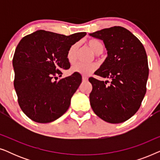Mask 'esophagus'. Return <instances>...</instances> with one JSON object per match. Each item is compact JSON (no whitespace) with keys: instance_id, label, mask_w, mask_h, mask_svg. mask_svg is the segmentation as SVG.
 Listing matches in <instances>:
<instances>
[{"instance_id":"34e87169","label":"esophagus","mask_w":160,"mask_h":160,"mask_svg":"<svg viewBox=\"0 0 160 160\" xmlns=\"http://www.w3.org/2000/svg\"><path fill=\"white\" fill-rule=\"evenodd\" d=\"M87 80H88V78H87V76H82V81H83V82H87Z\"/></svg>"}]
</instances>
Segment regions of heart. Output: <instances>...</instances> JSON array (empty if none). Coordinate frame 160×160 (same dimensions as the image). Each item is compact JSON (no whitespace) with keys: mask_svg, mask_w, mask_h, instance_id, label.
<instances>
[{"mask_svg":"<svg viewBox=\"0 0 160 160\" xmlns=\"http://www.w3.org/2000/svg\"><path fill=\"white\" fill-rule=\"evenodd\" d=\"M87 45L90 48L95 54H100L103 52V45L100 42V41L96 40V39H91V40L87 41ZM78 45L77 43H74L69 48L67 52V60L68 62L74 63L76 60V54H77ZM97 65L95 63H89V64H86V63L78 62L71 67V71L74 73H79L81 75L87 76L92 73L97 69Z\"/></svg>","mask_w":160,"mask_h":160,"instance_id":"heart-1","label":"heart"}]
</instances>
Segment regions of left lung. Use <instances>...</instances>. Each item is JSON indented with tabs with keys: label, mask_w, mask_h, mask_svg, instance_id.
<instances>
[{
	"label": "left lung",
	"mask_w": 160,
	"mask_h": 160,
	"mask_svg": "<svg viewBox=\"0 0 160 160\" xmlns=\"http://www.w3.org/2000/svg\"><path fill=\"white\" fill-rule=\"evenodd\" d=\"M89 36L103 41L107 57L95 75L111 80L110 85L93 77L89 101L95 113L109 123L118 124L138 110L146 92L147 55L139 39L126 28L114 26Z\"/></svg>",
	"instance_id": "obj_1"
}]
</instances>
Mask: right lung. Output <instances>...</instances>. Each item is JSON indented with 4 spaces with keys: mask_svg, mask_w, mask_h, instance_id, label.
Listing matches in <instances>:
<instances>
[{
    "mask_svg": "<svg viewBox=\"0 0 160 160\" xmlns=\"http://www.w3.org/2000/svg\"><path fill=\"white\" fill-rule=\"evenodd\" d=\"M86 34L65 36L40 30L19 41L12 61L14 86L22 111L32 121L49 123L68 109L82 76L73 73L58 81L57 76H62L60 69L70 68L68 50Z\"/></svg>",
    "mask_w": 160,
    "mask_h": 160,
    "instance_id": "right-lung-1",
    "label": "right lung"
}]
</instances>
